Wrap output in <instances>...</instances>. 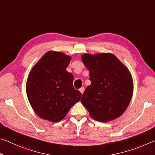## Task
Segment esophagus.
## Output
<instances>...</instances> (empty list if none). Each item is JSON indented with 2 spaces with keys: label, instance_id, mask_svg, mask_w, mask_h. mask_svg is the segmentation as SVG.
Here are the masks:
<instances>
[{
  "label": "esophagus",
  "instance_id": "1",
  "mask_svg": "<svg viewBox=\"0 0 155 155\" xmlns=\"http://www.w3.org/2000/svg\"><path fill=\"white\" fill-rule=\"evenodd\" d=\"M84 90H85L84 87H81V88H80V89H79V91L81 92V94H83V93L84 92Z\"/></svg>",
  "mask_w": 155,
  "mask_h": 155
}]
</instances>
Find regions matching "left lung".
I'll return each instance as SVG.
<instances>
[{
	"label": "left lung",
	"instance_id": "8db88e82",
	"mask_svg": "<svg viewBox=\"0 0 155 155\" xmlns=\"http://www.w3.org/2000/svg\"><path fill=\"white\" fill-rule=\"evenodd\" d=\"M81 59L90 72L91 84L81 99L91 117L107 122L122 115L133 93L128 69L111 53L84 54Z\"/></svg>",
	"mask_w": 155,
	"mask_h": 155
}]
</instances>
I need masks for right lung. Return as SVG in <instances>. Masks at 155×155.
<instances>
[{"mask_svg":"<svg viewBox=\"0 0 155 155\" xmlns=\"http://www.w3.org/2000/svg\"><path fill=\"white\" fill-rule=\"evenodd\" d=\"M71 57L59 51L46 52L29 74L26 92L38 117L58 122L79 101L81 93L73 87L72 74L66 70Z\"/></svg>","mask_w":155,"mask_h":155,"instance_id":"add662e5","label":"right lung"}]
</instances>
